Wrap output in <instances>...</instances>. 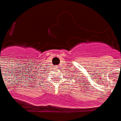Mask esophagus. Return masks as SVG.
<instances>
[{
  "label": "esophagus",
  "instance_id": "34e87169",
  "mask_svg": "<svg viewBox=\"0 0 121 121\" xmlns=\"http://www.w3.org/2000/svg\"><path fill=\"white\" fill-rule=\"evenodd\" d=\"M58 66V67H59V66Z\"/></svg>",
  "mask_w": 121,
  "mask_h": 121
}]
</instances>
